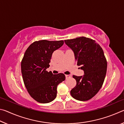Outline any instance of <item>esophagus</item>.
Segmentation results:
<instances>
[{"label":"esophagus","mask_w":124,"mask_h":124,"mask_svg":"<svg viewBox=\"0 0 124 124\" xmlns=\"http://www.w3.org/2000/svg\"><path fill=\"white\" fill-rule=\"evenodd\" d=\"M70 77H71L70 75H66V79L70 78Z\"/></svg>","instance_id":"obj_1"}]
</instances>
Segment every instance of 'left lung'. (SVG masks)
Listing matches in <instances>:
<instances>
[{"label":"left lung","mask_w":124,"mask_h":124,"mask_svg":"<svg viewBox=\"0 0 124 124\" xmlns=\"http://www.w3.org/2000/svg\"><path fill=\"white\" fill-rule=\"evenodd\" d=\"M64 42L74 52L77 65L84 72L83 76L73 75L77 84L70 95L75 100H89L99 91L106 77L107 62L103 51L95 40L84 37Z\"/></svg>","instance_id":"1"}]
</instances>
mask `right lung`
Returning a JSON list of instances; mask_svg holds the SVG:
<instances>
[{
    "mask_svg": "<svg viewBox=\"0 0 124 124\" xmlns=\"http://www.w3.org/2000/svg\"><path fill=\"white\" fill-rule=\"evenodd\" d=\"M63 44V40L34 41L22 58L21 72L25 86L31 97L41 103L55 99L57 85L66 79L63 73L53 74L46 71L52 53Z\"/></svg>",
    "mask_w": 124,
    "mask_h": 124,
    "instance_id": "1",
    "label": "right lung"
}]
</instances>
